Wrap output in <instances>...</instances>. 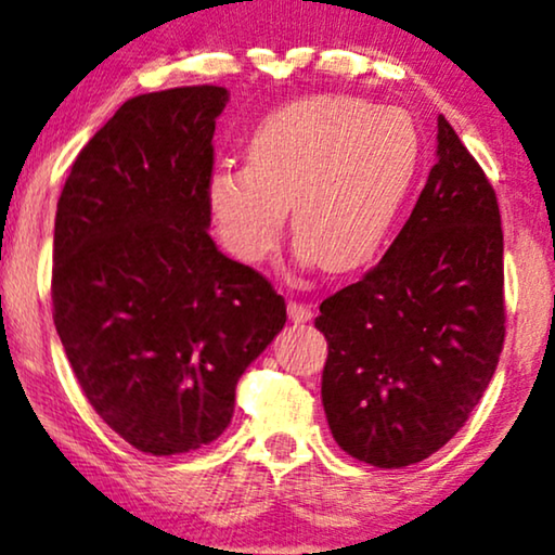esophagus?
Here are the masks:
<instances>
[{
    "label": "esophagus",
    "instance_id": "esophagus-1",
    "mask_svg": "<svg viewBox=\"0 0 555 555\" xmlns=\"http://www.w3.org/2000/svg\"><path fill=\"white\" fill-rule=\"evenodd\" d=\"M286 312H289V320L294 324H305V322H309L314 317L312 307L301 305V301H289V305H286Z\"/></svg>",
    "mask_w": 555,
    "mask_h": 555
}]
</instances>
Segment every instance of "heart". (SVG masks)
Instances as JSON below:
<instances>
[{"mask_svg": "<svg viewBox=\"0 0 555 555\" xmlns=\"http://www.w3.org/2000/svg\"><path fill=\"white\" fill-rule=\"evenodd\" d=\"M418 154L416 124L401 108L337 93L292 101L250 137L246 169L212 172V223L228 254L261 263L292 208L305 261L332 273L360 269L386 241Z\"/></svg>", "mask_w": 555, "mask_h": 555, "instance_id": "b5f03b06", "label": "heart"}]
</instances>
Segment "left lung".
<instances>
[{
  "label": "left lung",
  "instance_id": "obj_1",
  "mask_svg": "<svg viewBox=\"0 0 555 555\" xmlns=\"http://www.w3.org/2000/svg\"><path fill=\"white\" fill-rule=\"evenodd\" d=\"M498 197L439 116L437 165L386 256L320 305L332 437L380 469L416 464L464 426L505 343Z\"/></svg>",
  "mask_w": 555,
  "mask_h": 555
}]
</instances>
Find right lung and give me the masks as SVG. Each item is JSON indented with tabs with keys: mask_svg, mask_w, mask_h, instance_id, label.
<instances>
[{
	"mask_svg": "<svg viewBox=\"0 0 555 555\" xmlns=\"http://www.w3.org/2000/svg\"><path fill=\"white\" fill-rule=\"evenodd\" d=\"M228 91L129 99L73 162L55 212L53 320L88 403L139 452L216 441L286 322L269 279L212 243V134Z\"/></svg>",
	"mask_w": 555,
	"mask_h": 555,
	"instance_id": "obj_1",
	"label": "right lung"
}]
</instances>
